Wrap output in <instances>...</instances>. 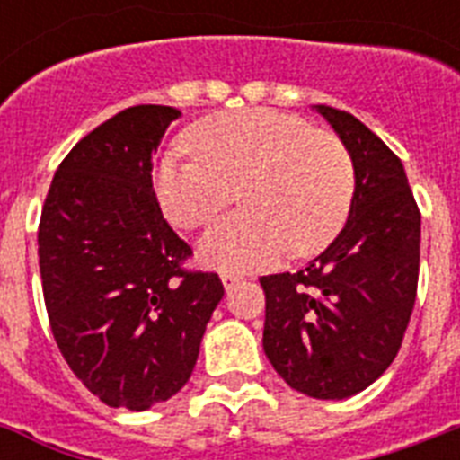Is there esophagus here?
I'll return each mask as SVG.
<instances>
[{
	"instance_id": "obj_1",
	"label": "esophagus",
	"mask_w": 460,
	"mask_h": 460,
	"mask_svg": "<svg viewBox=\"0 0 460 460\" xmlns=\"http://www.w3.org/2000/svg\"><path fill=\"white\" fill-rule=\"evenodd\" d=\"M238 281H241V277H238V274H222V284H224V288H226V291H231V288L236 287Z\"/></svg>"
}]
</instances>
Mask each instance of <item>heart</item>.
<instances>
[{"instance_id":"heart-1","label":"heart","mask_w":460,"mask_h":460,"mask_svg":"<svg viewBox=\"0 0 460 460\" xmlns=\"http://www.w3.org/2000/svg\"><path fill=\"white\" fill-rule=\"evenodd\" d=\"M193 157L164 155L153 190L173 226L212 222L238 198L245 209L219 219L198 255L222 272H251L281 255L305 258L341 231L353 200V162L341 140L272 110L224 111L186 136Z\"/></svg>"}]
</instances>
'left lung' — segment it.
<instances>
[{"label":"left lung","instance_id":"8db88e82","mask_svg":"<svg viewBox=\"0 0 460 460\" xmlns=\"http://www.w3.org/2000/svg\"><path fill=\"white\" fill-rule=\"evenodd\" d=\"M353 162L341 234L298 272L270 274L265 356L291 389L339 401L392 365L415 305L420 212L401 159L353 114L314 104Z\"/></svg>","mask_w":460,"mask_h":460}]
</instances>
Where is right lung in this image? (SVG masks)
<instances>
[{
  "label": "right lung",
  "instance_id": "right-lung-1",
  "mask_svg": "<svg viewBox=\"0 0 460 460\" xmlns=\"http://www.w3.org/2000/svg\"><path fill=\"white\" fill-rule=\"evenodd\" d=\"M179 110L138 104L90 131L61 162L38 231L54 341L111 408L172 399L195 367L224 287L186 272L190 245L162 217L153 153Z\"/></svg>",
  "mask_w": 460,
  "mask_h": 460
}]
</instances>
